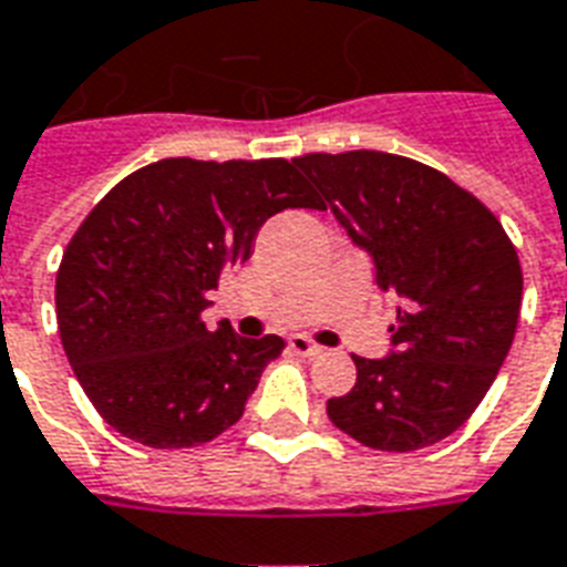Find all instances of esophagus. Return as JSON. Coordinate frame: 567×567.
<instances>
[{"label":"esophagus","mask_w":567,"mask_h":567,"mask_svg":"<svg viewBox=\"0 0 567 567\" xmlns=\"http://www.w3.org/2000/svg\"><path fill=\"white\" fill-rule=\"evenodd\" d=\"M291 351L297 353V357H318V353H323L321 344H315L312 339H306V336H291Z\"/></svg>","instance_id":"esophagus-1"}]
</instances>
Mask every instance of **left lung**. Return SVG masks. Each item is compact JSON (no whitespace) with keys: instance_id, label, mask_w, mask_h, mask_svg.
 I'll list each match as a JSON object with an SVG mask.
<instances>
[{"instance_id":"8db88e82","label":"left lung","mask_w":567,"mask_h":567,"mask_svg":"<svg viewBox=\"0 0 567 567\" xmlns=\"http://www.w3.org/2000/svg\"><path fill=\"white\" fill-rule=\"evenodd\" d=\"M300 168L351 244L371 258L380 291L399 293L392 351L357 362L327 416L380 452H413L455 434L503 369L524 276L496 216L443 172L383 151L309 154Z\"/></svg>"}]
</instances>
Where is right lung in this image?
<instances>
[{
  "label": "right lung",
  "instance_id": "1",
  "mask_svg": "<svg viewBox=\"0 0 567 567\" xmlns=\"http://www.w3.org/2000/svg\"><path fill=\"white\" fill-rule=\"evenodd\" d=\"M288 207L323 210L288 159L168 157L85 216L55 276V318L73 374L118 434L189 449L244 416L285 341L244 339L228 323L210 332L202 312Z\"/></svg>",
  "mask_w": 567,
  "mask_h": 567
}]
</instances>
